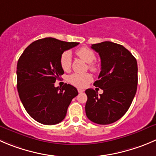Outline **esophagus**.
<instances>
[{"label":"esophagus","mask_w":156,"mask_h":156,"mask_svg":"<svg viewBox=\"0 0 156 156\" xmlns=\"http://www.w3.org/2000/svg\"><path fill=\"white\" fill-rule=\"evenodd\" d=\"M78 92H79V93H83L84 90H82V89H78Z\"/></svg>","instance_id":"obj_1"}]
</instances>
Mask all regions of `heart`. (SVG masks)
Instances as JSON below:
<instances>
[{"label": "heart", "instance_id": "1", "mask_svg": "<svg viewBox=\"0 0 156 156\" xmlns=\"http://www.w3.org/2000/svg\"><path fill=\"white\" fill-rule=\"evenodd\" d=\"M76 55L80 59L88 63V68L92 72L98 70V66L93 63L96 55L94 52L87 47H81L76 52ZM60 64L64 71H68L71 67V54L69 51H65L60 56ZM92 80V76L90 73H73L68 77V81L73 86L77 87H87Z\"/></svg>", "mask_w": 156, "mask_h": 156}]
</instances>
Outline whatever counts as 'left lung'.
I'll return each mask as SVG.
<instances>
[{"mask_svg":"<svg viewBox=\"0 0 156 156\" xmlns=\"http://www.w3.org/2000/svg\"><path fill=\"white\" fill-rule=\"evenodd\" d=\"M92 49L101 59V71L93 83L103 90V94L93 89L87 96L85 110L90 121L108 125L125 115L136 95L138 66L136 58L123 46L110 41L92 44Z\"/></svg>","mask_w":156,"mask_h":156,"instance_id":"left-lung-1","label":"left lung"}]
</instances>
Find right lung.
Returning a JSON list of instances; mask_svg holds the SVG:
<instances>
[{
  "label": "right lung",
  "instance_id": "1",
  "mask_svg": "<svg viewBox=\"0 0 156 156\" xmlns=\"http://www.w3.org/2000/svg\"><path fill=\"white\" fill-rule=\"evenodd\" d=\"M79 44L52 37L30 44L17 62V91L23 107L34 119L44 125H55L65 118L76 88L54 83L64 73L60 64L62 53Z\"/></svg>",
  "mask_w": 156,
  "mask_h": 156
}]
</instances>
